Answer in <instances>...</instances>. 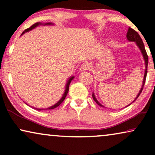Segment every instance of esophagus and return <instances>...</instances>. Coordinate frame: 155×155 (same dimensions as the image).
<instances>
[{
  "mask_svg": "<svg viewBox=\"0 0 155 155\" xmlns=\"http://www.w3.org/2000/svg\"><path fill=\"white\" fill-rule=\"evenodd\" d=\"M90 68V63H87V62H85V63H83L81 65V66H80V71L82 72V71H88V70Z\"/></svg>",
  "mask_w": 155,
  "mask_h": 155,
  "instance_id": "obj_1",
  "label": "esophagus"
}]
</instances>
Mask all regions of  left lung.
Listing matches in <instances>:
<instances>
[{
  "mask_svg": "<svg viewBox=\"0 0 155 155\" xmlns=\"http://www.w3.org/2000/svg\"><path fill=\"white\" fill-rule=\"evenodd\" d=\"M126 37H127V39L129 41H133V42H135V44H137V47L139 48V49L141 51V54L143 55V58H144V61H145V74H144V78H143V84H142V87L140 88V90L139 91L138 94H137V97H135L134 101H132V103L134 102V101L136 100L137 99V97H139V95L140 94V93L142 92V90H143V87H144V84H145V80H146V76H147V65H148V56H147V52H146L145 51V46H144V44L143 42V40H142L141 37H140V35H138V33L136 31H135L134 29L130 28V27H129L128 28V30L127 31V35H126ZM92 97H93V99L95 101V102H96L97 104L100 106V107H103V105H101L100 103L99 102L98 100L96 99V97L94 96V92H93L92 94ZM131 103V104H132ZM131 104H130L128 106H130ZM128 106H127V107H128Z\"/></svg>",
  "mask_w": 155,
  "mask_h": 155,
  "instance_id": "1",
  "label": "left lung"
}]
</instances>
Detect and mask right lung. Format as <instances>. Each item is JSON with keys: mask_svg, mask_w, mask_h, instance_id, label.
Returning a JSON list of instances; mask_svg holds the SVG:
<instances>
[{"mask_svg": "<svg viewBox=\"0 0 155 155\" xmlns=\"http://www.w3.org/2000/svg\"><path fill=\"white\" fill-rule=\"evenodd\" d=\"M39 25H54V24H53V23H51V22H46V23H44H44H41V22H37V23H35V24H34L33 25H31V26L30 27H29L28 29H25V30L22 32V35H21V36H22L23 34H25V32H28V31L32 30L33 29L36 28V27H38V26H39ZM74 78H75V77H74V76H72V77H71L68 80V81L66 82V84H65L64 93H63L62 97H61V99L58 101V102L55 104L54 105L51 106V107H48V108H46V109H37V108H35V109L38 110V111H41V110H46H46H47V109H49V110L50 109H55V108H56L57 107H58V106L60 105L63 102V100H64L65 98V97H66L68 92V91H69L70 83H71V81H72V80H73V79ZM25 104H26V103H25ZM27 105H28V104H27Z\"/></svg>", "mask_w": 155, "mask_h": 155, "instance_id": "right-lung-1", "label": "right lung"}]
</instances>
